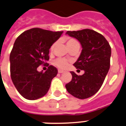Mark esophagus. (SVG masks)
Segmentation results:
<instances>
[{
  "label": "esophagus",
  "mask_w": 126,
  "mask_h": 126,
  "mask_svg": "<svg viewBox=\"0 0 126 126\" xmlns=\"http://www.w3.org/2000/svg\"><path fill=\"white\" fill-rule=\"evenodd\" d=\"M58 73H64V71L61 69H59L58 70Z\"/></svg>",
  "instance_id": "esophagus-1"
}]
</instances>
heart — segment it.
I'll list each match as a JSON object with an SVG mask.
<instances>
[{"instance_id":"b5f03b06","label":"heart","mask_w":126,"mask_h":126,"mask_svg":"<svg viewBox=\"0 0 126 126\" xmlns=\"http://www.w3.org/2000/svg\"><path fill=\"white\" fill-rule=\"evenodd\" d=\"M76 42H77L75 40L72 39V38H69V39H67V46H70V45H71V44H74V43H76ZM55 46H56V42H55V43H53V44L51 45V46L50 47V50H53ZM54 63L55 65H57V66L58 67H59V68L64 69V68L67 67V65L69 64V61H68L67 59H64V58H58V59H57L56 60H55Z\"/></svg>"}]
</instances>
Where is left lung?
I'll return each mask as SVG.
<instances>
[{"label": "left lung", "mask_w": 126, "mask_h": 126, "mask_svg": "<svg viewBox=\"0 0 126 126\" xmlns=\"http://www.w3.org/2000/svg\"><path fill=\"white\" fill-rule=\"evenodd\" d=\"M66 34L81 44L82 51L73 65L84 73L79 76L71 71L72 80L65 87L73 96L85 99L95 94L103 84L110 69L111 47L103 35L93 30L67 31Z\"/></svg>", "instance_id": "1"}]
</instances>
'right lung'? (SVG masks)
<instances>
[{
  "instance_id": "right-lung-1",
  "label": "right lung",
  "mask_w": 126,
  "mask_h": 126,
  "mask_svg": "<svg viewBox=\"0 0 126 126\" xmlns=\"http://www.w3.org/2000/svg\"><path fill=\"white\" fill-rule=\"evenodd\" d=\"M63 32L35 28L24 32L14 42L10 55V76L18 93L26 99H38L49 91L57 69L53 65L44 73L37 69L47 64L51 46Z\"/></svg>"
}]
</instances>
